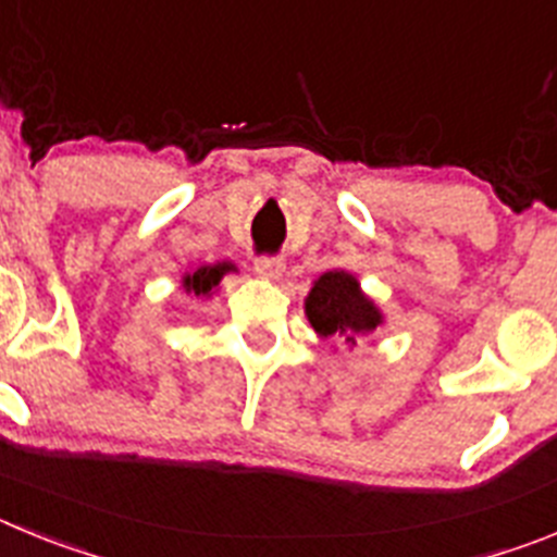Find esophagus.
I'll return each mask as SVG.
<instances>
[{
    "label": "esophagus",
    "instance_id": "esophagus-1",
    "mask_svg": "<svg viewBox=\"0 0 557 557\" xmlns=\"http://www.w3.org/2000/svg\"><path fill=\"white\" fill-rule=\"evenodd\" d=\"M253 270L259 278H264V282H275V278H282L284 262L278 256H259L253 262Z\"/></svg>",
    "mask_w": 557,
    "mask_h": 557
}]
</instances>
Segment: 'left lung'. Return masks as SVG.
<instances>
[{"instance_id":"left-lung-1","label":"left lung","mask_w":557,"mask_h":557,"mask_svg":"<svg viewBox=\"0 0 557 557\" xmlns=\"http://www.w3.org/2000/svg\"><path fill=\"white\" fill-rule=\"evenodd\" d=\"M307 318L321 337H346L348 346H357V337L376 332L382 326V312L368 298L359 282L346 270L323 273L307 295Z\"/></svg>"}]
</instances>
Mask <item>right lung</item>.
<instances>
[{
    "instance_id": "add662e5",
    "label": "right lung",
    "mask_w": 557,
    "mask_h": 557,
    "mask_svg": "<svg viewBox=\"0 0 557 557\" xmlns=\"http://www.w3.org/2000/svg\"><path fill=\"white\" fill-rule=\"evenodd\" d=\"M234 264L231 262H218V264H203V268L191 270V273L184 275V289L198 298H211L214 289L220 287L225 273H234Z\"/></svg>"
}]
</instances>
